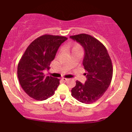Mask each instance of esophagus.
I'll return each instance as SVG.
<instances>
[{
    "instance_id": "34e87169",
    "label": "esophagus",
    "mask_w": 132,
    "mask_h": 132,
    "mask_svg": "<svg viewBox=\"0 0 132 132\" xmlns=\"http://www.w3.org/2000/svg\"><path fill=\"white\" fill-rule=\"evenodd\" d=\"M62 81H67L68 80V78H62Z\"/></svg>"
}]
</instances>
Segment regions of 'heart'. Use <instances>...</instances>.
Returning <instances> with one entry per match:
<instances>
[{"label": "heart", "mask_w": 132, "mask_h": 132, "mask_svg": "<svg viewBox=\"0 0 132 132\" xmlns=\"http://www.w3.org/2000/svg\"><path fill=\"white\" fill-rule=\"evenodd\" d=\"M70 50L71 51L72 53L73 52H77V51H80L81 52V47L80 45L78 44H76V45H73L72 46H70L69 47Z\"/></svg>", "instance_id": "heart-1"}]
</instances>
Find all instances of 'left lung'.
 Instances as JSON below:
<instances>
[{
  "instance_id": "obj_1",
  "label": "left lung",
  "mask_w": 132,
  "mask_h": 132,
  "mask_svg": "<svg viewBox=\"0 0 132 132\" xmlns=\"http://www.w3.org/2000/svg\"><path fill=\"white\" fill-rule=\"evenodd\" d=\"M85 49L83 65L87 80L85 84L76 81L72 96L81 103L91 104L101 98L112 80L113 67L109 53L103 43L86 34L71 36Z\"/></svg>"
}]
</instances>
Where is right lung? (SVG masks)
<instances>
[{
	"mask_svg": "<svg viewBox=\"0 0 132 132\" xmlns=\"http://www.w3.org/2000/svg\"><path fill=\"white\" fill-rule=\"evenodd\" d=\"M67 38L44 35L29 45L18 64L17 75L21 88L29 96L43 101L54 95L60 84V79L44 75L50 69L57 51Z\"/></svg>",
	"mask_w": 132,
	"mask_h": 132,
	"instance_id": "add662e5",
	"label": "right lung"
}]
</instances>
